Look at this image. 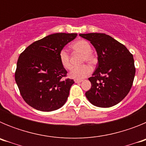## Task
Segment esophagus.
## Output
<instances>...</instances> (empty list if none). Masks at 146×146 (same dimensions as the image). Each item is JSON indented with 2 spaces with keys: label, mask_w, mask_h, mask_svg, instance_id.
<instances>
[{
  "label": "esophagus",
  "mask_w": 146,
  "mask_h": 146,
  "mask_svg": "<svg viewBox=\"0 0 146 146\" xmlns=\"http://www.w3.org/2000/svg\"><path fill=\"white\" fill-rule=\"evenodd\" d=\"M82 81V80H74V82H75L76 83H80V82H81Z\"/></svg>",
  "instance_id": "34e87169"
}]
</instances>
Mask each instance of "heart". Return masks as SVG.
Instances as JSON below:
<instances>
[{
    "label": "heart",
    "mask_w": 146,
    "mask_h": 146,
    "mask_svg": "<svg viewBox=\"0 0 146 146\" xmlns=\"http://www.w3.org/2000/svg\"><path fill=\"white\" fill-rule=\"evenodd\" d=\"M72 48L80 53L82 54V62H86L90 65L96 64V57L91 51L92 48L88 41L86 40H78L72 44ZM59 60L62 66L66 69H70L72 68V63L70 56L65 50H61L59 52ZM91 67L88 65H82L81 66L74 67L69 72V77L72 79L81 80L87 77L91 74Z\"/></svg>",
    "instance_id": "b5f03b06"
}]
</instances>
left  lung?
Segmentation results:
<instances>
[{
	"mask_svg": "<svg viewBox=\"0 0 146 146\" xmlns=\"http://www.w3.org/2000/svg\"><path fill=\"white\" fill-rule=\"evenodd\" d=\"M96 49L98 65L88 80V101L99 108H110L122 101L129 92L135 75L132 54L124 45L105 33L80 34Z\"/></svg>",
	"mask_w": 146,
	"mask_h": 146,
	"instance_id": "obj_1",
	"label": "left lung"
}]
</instances>
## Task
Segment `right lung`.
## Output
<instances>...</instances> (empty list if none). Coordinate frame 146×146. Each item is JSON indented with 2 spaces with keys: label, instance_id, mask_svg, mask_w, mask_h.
<instances>
[{
  "label": "right lung",
  "instance_id": "1",
  "mask_svg": "<svg viewBox=\"0 0 146 146\" xmlns=\"http://www.w3.org/2000/svg\"><path fill=\"white\" fill-rule=\"evenodd\" d=\"M77 33L50 34L29 45L19 56L15 81L23 99L34 109L53 111L66 103L71 79L59 60V52Z\"/></svg>",
  "mask_w": 146,
  "mask_h": 146
}]
</instances>
